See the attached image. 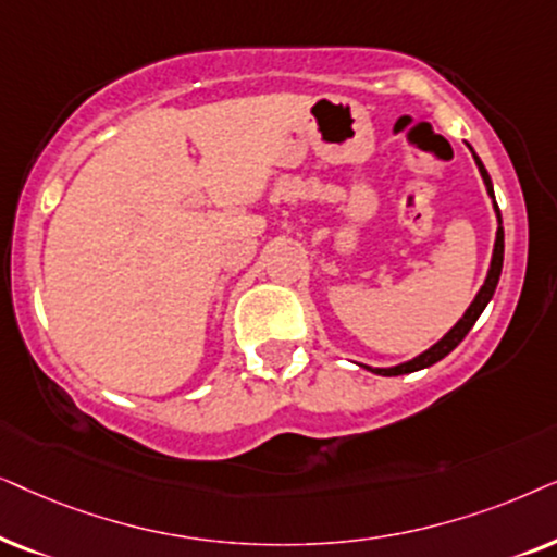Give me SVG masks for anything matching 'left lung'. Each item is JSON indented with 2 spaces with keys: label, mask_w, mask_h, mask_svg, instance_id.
Returning a JSON list of instances; mask_svg holds the SVG:
<instances>
[{
  "label": "left lung",
  "mask_w": 557,
  "mask_h": 557,
  "mask_svg": "<svg viewBox=\"0 0 557 557\" xmlns=\"http://www.w3.org/2000/svg\"><path fill=\"white\" fill-rule=\"evenodd\" d=\"M469 150L473 154V160H476V168L481 173V181L486 185V193L488 198H492V206H494V213H496V239H494V249H492V262H488V270H486V280L484 285L479 287L476 298L471 300V306L466 308V313L458 318V323L450 329L446 336H443L438 344H433L425 351L412 356L410 361H403V364H395V367H369V364H359L369 369L372 374H380V376H399V374H410V372H420V369L425 367H433L435 361H441L443 356H448L454 348L461 344L466 338V333L473 329V323L479 321V315L484 313V308L488 306V300L494 298V290L496 285H499V274H502V264H504V226H502V213H499V206L494 201V185H492V177H488L484 162L479 160V154L473 152V147L469 145Z\"/></svg>",
  "instance_id": "left-lung-1"
}]
</instances>
